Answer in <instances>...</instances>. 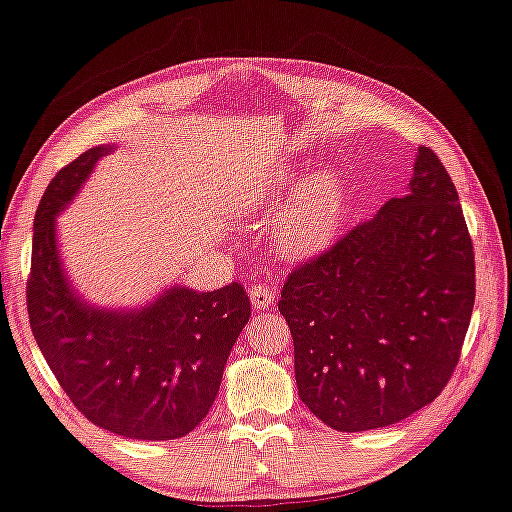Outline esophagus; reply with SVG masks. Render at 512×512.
I'll list each match as a JSON object with an SVG mask.
<instances>
[{
    "label": "esophagus",
    "mask_w": 512,
    "mask_h": 512,
    "mask_svg": "<svg viewBox=\"0 0 512 512\" xmlns=\"http://www.w3.org/2000/svg\"><path fill=\"white\" fill-rule=\"evenodd\" d=\"M250 301H253L255 308H271L273 301H276V287L266 285V282H255L250 287Z\"/></svg>",
    "instance_id": "esophagus-1"
}]
</instances>
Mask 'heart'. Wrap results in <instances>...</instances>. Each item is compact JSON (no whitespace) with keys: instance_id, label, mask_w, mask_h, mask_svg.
Returning a JSON list of instances; mask_svg holds the SVG:
<instances>
[{"instance_id":"b5f03b06","label":"heart","mask_w":512,"mask_h":512,"mask_svg":"<svg viewBox=\"0 0 512 512\" xmlns=\"http://www.w3.org/2000/svg\"><path fill=\"white\" fill-rule=\"evenodd\" d=\"M292 190V174L280 172L266 181L262 190L253 193L250 209L280 204L292 195ZM342 204H345L342 186L333 172H317L305 179L276 223L273 243L278 253L289 259H301L329 246L340 227Z\"/></svg>"}]
</instances>
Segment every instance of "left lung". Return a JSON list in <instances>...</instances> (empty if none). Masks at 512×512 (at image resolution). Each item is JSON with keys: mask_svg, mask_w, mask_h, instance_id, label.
Returning a JSON list of instances; mask_svg holds the SVG:
<instances>
[{"mask_svg": "<svg viewBox=\"0 0 512 512\" xmlns=\"http://www.w3.org/2000/svg\"><path fill=\"white\" fill-rule=\"evenodd\" d=\"M474 301L457 190L439 156L418 147L409 195L303 259L282 285L301 400L338 432L411 416L451 381Z\"/></svg>", "mask_w": 512, "mask_h": 512, "instance_id": "obj_1", "label": "left lung"}]
</instances>
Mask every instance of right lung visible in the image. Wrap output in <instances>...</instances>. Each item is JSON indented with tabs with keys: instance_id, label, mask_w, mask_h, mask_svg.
<instances>
[{
	"instance_id": "right-lung-1",
	"label": "right lung",
	"mask_w": 512,
	"mask_h": 512,
	"mask_svg": "<svg viewBox=\"0 0 512 512\" xmlns=\"http://www.w3.org/2000/svg\"><path fill=\"white\" fill-rule=\"evenodd\" d=\"M105 147L55 174L34 218L29 326L52 375L82 416L128 439L167 441L209 414L232 345L250 317L241 282L216 292L174 287L137 312L91 308L71 292L55 246V213Z\"/></svg>"
}]
</instances>
